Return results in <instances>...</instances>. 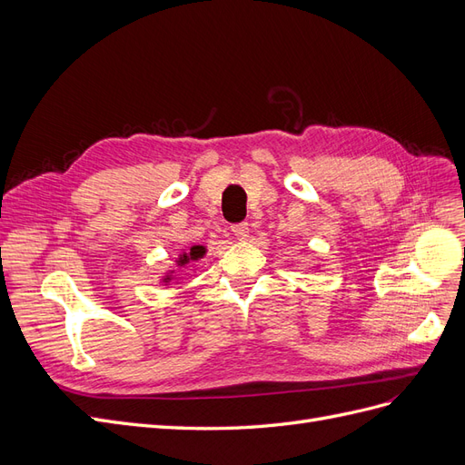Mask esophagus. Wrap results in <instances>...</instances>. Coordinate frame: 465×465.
<instances>
[{
    "label": "esophagus",
    "mask_w": 465,
    "mask_h": 465,
    "mask_svg": "<svg viewBox=\"0 0 465 465\" xmlns=\"http://www.w3.org/2000/svg\"><path fill=\"white\" fill-rule=\"evenodd\" d=\"M248 232H250L248 223H236V224H232V234L238 238V241H246Z\"/></svg>",
    "instance_id": "esophagus-1"
}]
</instances>
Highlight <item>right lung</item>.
<instances>
[{
    "mask_svg": "<svg viewBox=\"0 0 465 465\" xmlns=\"http://www.w3.org/2000/svg\"><path fill=\"white\" fill-rule=\"evenodd\" d=\"M203 256H205V246H192L190 252H182L180 258H178V265L184 267L186 263L200 260V258H203ZM173 279H174V277H173V272L166 273V275L163 277V283H168V281H173Z\"/></svg>",
    "mask_w": 465,
    "mask_h": 465,
    "instance_id": "add662e5",
    "label": "right lung"
}]
</instances>
